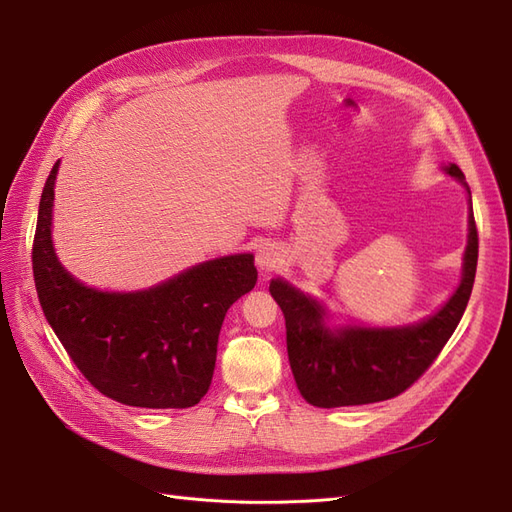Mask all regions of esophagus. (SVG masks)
Segmentation results:
<instances>
[{
  "label": "esophagus",
  "mask_w": 512,
  "mask_h": 512,
  "mask_svg": "<svg viewBox=\"0 0 512 512\" xmlns=\"http://www.w3.org/2000/svg\"><path fill=\"white\" fill-rule=\"evenodd\" d=\"M282 260H284L282 250L275 243H265L256 250V265L262 273H269L275 267H280Z\"/></svg>",
  "instance_id": "esophagus-1"
}]
</instances>
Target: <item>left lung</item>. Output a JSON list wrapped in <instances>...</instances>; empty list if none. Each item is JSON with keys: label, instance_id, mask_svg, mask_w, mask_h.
Wrapping results in <instances>:
<instances>
[{"label": "left lung", "instance_id": "1", "mask_svg": "<svg viewBox=\"0 0 512 512\" xmlns=\"http://www.w3.org/2000/svg\"><path fill=\"white\" fill-rule=\"evenodd\" d=\"M468 194V245L463 252L461 280L455 292L431 316L371 327L363 322H331L329 307L294 288L284 277H273L271 297L286 318L288 361L297 389L316 408L365 406L404 393L436 361L455 333L472 294L478 260V237L472 194L457 164L442 166Z\"/></svg>", "mask_w": 512, "mask_h": 512}]
</instances>
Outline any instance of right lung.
<instances>
[{"label": "right lung", "instance_id": "obj_1", "mask_svg": "<svg viewBox=\"0 0 512 512\" xmlns=\"http://www.w3.org/2000/svg\"><path fill=\"white\" fill-rule=\"evenodd\" d=\"M59 160L44 183L34 237L42 312L74 365L96 389L134 408H190L209 391L228 307L256 286L254 254L198 262L130 292L83 284L53 245Z\"/></svg>", "mask_w": 512, "mask_h": 512}]
</instances>
